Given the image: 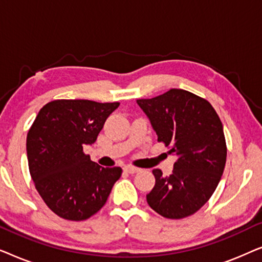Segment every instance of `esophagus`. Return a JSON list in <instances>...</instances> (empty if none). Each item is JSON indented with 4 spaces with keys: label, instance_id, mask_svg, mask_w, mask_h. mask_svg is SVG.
Here are the masks:
<instances>
[{
    "label": "esophagus",
    "instance_id": "esophagus-1",
    "mask_svg": "<svg viewBox=\"0 0 262 262\" xmlns=\"http://www.w3.org/2000/svg\"><path fill=\"white\" fill-rule=\"evenodd\" d=\"M124 170L126 171L128 174H135V173H138V171H141V169L137 167H134V166H125L124 167Z\"/></svg>",
    "mask_w": 262,
    "mask_h": 262
}]
</instances>
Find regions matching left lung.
<instances>
[{
  "instance_id": "obj_1",
  "label": "left lung",
  "mask_w": 262,
  "mask_h": 262,
  "mask_svg": "<svg viewBox=\"0 0 262 262\" xmlns=\"http://www.w3.org/2000/svg\"><path fill=\"white\" fill-rule=\"evenodd\" d=\"M169 154L177 155L173 173L154 169L155 186L146 202L164 218L195 213L216 191L227 161L223 125L207 100L173 88L151 99H138Z\"/></svg>"
}]
</instances>
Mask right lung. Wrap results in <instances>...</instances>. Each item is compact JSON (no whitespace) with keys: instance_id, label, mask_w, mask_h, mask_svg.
I'll list each match as a JSON object with an SVG mask.
<instances>
[{"instance_id":"1","label":"right lung","mask_w":262,"mask_h":262,"mask_svg":"<svg viewBox=\"0 0 262 262\" xmlns=\"http://www.w3.org/2000/svg\"><path fill=\"white\" fill-rule=\"evenodd\" d=\"M119 102L53 100L39 111L27 134L32 180L57 216L84 221L105 205L120 167L102 168L83 152L93 144Z\"/></svg>"}]
</instances>
